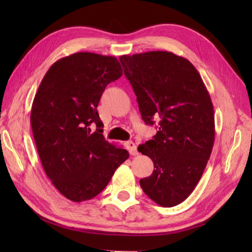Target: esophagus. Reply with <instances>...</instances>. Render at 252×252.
Here are the masks:
<instances>
[{
    "mask_svg": "<svg viewBox=\"0 0 252 252\" xmlns=\"http://www.w3.org/2000/svg\"><path fill=\"white\" fill-rule=\"evenodd\" d=\"M126 148L127 151H129V153L132 155V156H136V155H138V152H137V148H136V145L134 143H133L132 141H129L126 143Z\"/></svg>",
    "mask_w": 252,
    "mask_h": 252,
    "instance_id": "1",
    "label": "esophagus"
}]
</instances>
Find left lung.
<instances>
[{
	"label": "left lung",
	"mask_w": 252,
	"mask_h": 252,
	"mask_svg": "<svg viewBox=\"0 0 252 252\" xmlns=\"http://www.w3.org/2000/svg\"><path fill=\"white\" fill-rule=\"evenodd\" d=\"M143 120L159 130L138 152L153 160L144 192L159 206L174 207L194 190L215 143V110L202 79L186 58L153 51L119 57Z\"/></svg>",
	"instance_id": "obj_1"
}]
</instances>
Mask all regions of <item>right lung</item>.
I'll list each match as a JSON object with an SVG mask.
<instances>
[{"instance_id":"add662e5","label":"right lung","mask_w":252,"mask_h":252,"mask_svg":"<svg viewBox=\"0 0 252 252\" xmlns=\"http://www.w3.org/2000/svg\"><path fill=\"white\" fill-rule=\"evenodd\" d=\"M121 76L116 57L80 52L53 63L37 89L30 115L35 146L46 175L69 200L97 196L129 158L105 140L96 109L105 88Z\"/></svg>"}]
</instances>
